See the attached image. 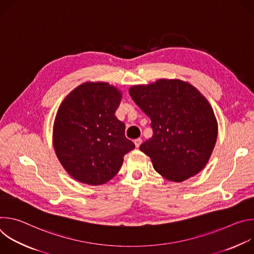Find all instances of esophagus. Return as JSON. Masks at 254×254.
Segmentation results:
<instances>
[{
	"label": "esophagus",
	"mask_w": 254,
	"mask_h": 254,
	"mask_svg": "<svg viewBox=\"0 0 254 254\" xmlns=\"http://www.w3.org/2000/svg\"><path fill=\"white\" fill-rule=\"evenodd\" d=\"M133 142H134V146H135L136 148H138V147L140 146V143H141V138H135V139L133 140Z\"/></svg>",
	"instance_id": "obj_1"
}]
</instances>
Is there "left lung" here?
Instances as JSON below:
<instances>
[{"label":"left lung","instance_id":"8db88e82","mask_svg":"<svg viewBox=\"0 0 254 254\" xmlns=\"http://www.w3.org/2000/svg\"><path fill=\"white\" fill-rule=\"evenodd\" d=\"M129 95L151 119L153 136L139 146L154 169L172 182L197 175L207 165L218 134L214 111L192 84L158 79L132 85Z\"/></svg>","mask_w":254,"mask_h":254}]
</instances>
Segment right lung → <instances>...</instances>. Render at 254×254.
<instances>
[{"mask_svg": "<svg viewBox=\"0 0 254 254\" xmlns=\"http://www.w3.org/2000/svg\"><path fill=\"white\" fill-rule=\"evenodd\" d=\"M123 92L102 81H87L69 92L58 107L52 141L65 171L80 183L98 186L120 171L134 149L116 117Z\"/></svg>", "mask_w": 254, "mask_h": 254, "instance_id": "right-lung-1", "label": "right lung"}]
</instances>
